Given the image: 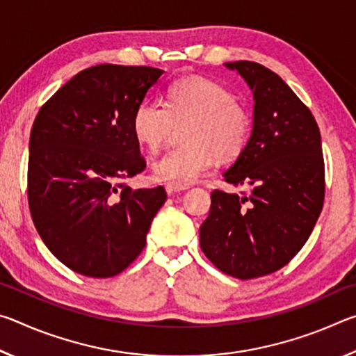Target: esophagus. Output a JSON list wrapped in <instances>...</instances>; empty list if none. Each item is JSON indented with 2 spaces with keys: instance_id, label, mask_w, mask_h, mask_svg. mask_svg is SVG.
Segmentation results:
<instances>
[{
  "instance_id": "esophagus-1",
  "label": "esophagus",
  "mask_w": 356,
  "mask_h": 356,
  "mask_svg": "<svg viewBox=\"0 0 356 356\" xmlns=\"http://www.w3.org/2000/svg\"><path fill=\"white\" fill-rule=\"evenodd\" d=\"M165 190H166V193L168 195H176V193H180V191H185L186 190V186L185 185H177V184H171V182H168L166 185H165Z\"/></svg>"
}]
</instances>
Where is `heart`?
Wrapping results in <instances>:
<instances>
[{"label":"heart","instance_id":"heart-1","mask_svg":"<svg viewBox=\"0 0 356 356\" xmlns=\"http://www.w3.org/2000/svg\"><path fill=\"white\" fill-rule=\"evenodd\" d=\"M184 144L154 161L155 179L185 185L212 168L242 154L251 134V114L222 84L202 76H185L166 89L165 105L144 100L131 118L136 141L156 152L180 127Z\"/></svg>","mask_w":356,"mask_h":356}]
</instances>
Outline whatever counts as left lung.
<instances>
[{
	"label": "left lung",
	"mask_w": 356,
	"mask_h": 356,
	"mask_svg": "<svg viewBox=\"0 0 356 356\" xmlns=\"http://www.w3.org/2000/svg\"><path fill=\"white\" fill-rule=\"evenodd\" d=\"M226 67L254 95L250 141L222 174L248 191H212L200 243L222 273L252 280L284 267L309 238L323 207L325 163L314 116L280 75L252 61Z\"/></svg>",
	"instance_id": "1"
}]
</instances>
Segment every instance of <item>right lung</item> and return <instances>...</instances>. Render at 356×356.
<instances>
[{"mask_svg":"<svg viewBox=\"0 0 356 356\" xmlns=\"http://www.w3.org/2000/svg\"><path fill=\"white\" fill-rule=\"evenodd\" d=\"M163 70L99 64L48 99L29 136L28 204L53 256L74 272L110 278L146 246L163 186L131 190L146 160L131 130L136 106Z\"/></svg>","mask_w":356,"mask_h":356,"instance_id":"1","label":"right lung"}]
</instances>
